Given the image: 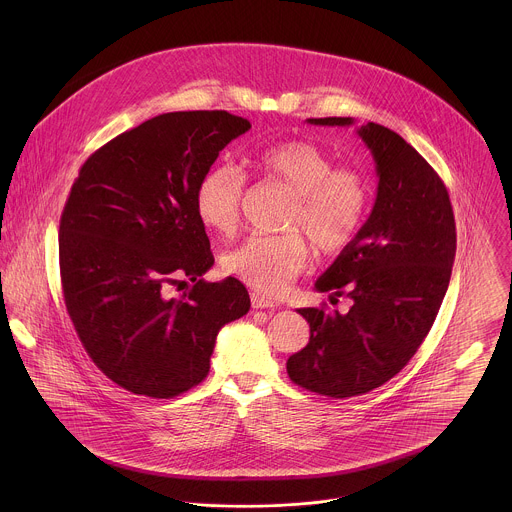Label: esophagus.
Masks as SVG:
<instances>
[{
  "mask_svg": "<svg viewBox=\"0 0 512 512\" xmlns=\"http://www.w3.org/2000/svg\"><path fill=\"white\" fill-rule=\"evenodd\" d=\"M250 297H252V307L254 309H274V307H278V303L274 299H270V297H266L262 293L254 292Z\"/></svg>",
  "mask_w": 512,
  "mask_h": 512,
  "instance_id": "obj_1",
  "label": "esophagus"
}]
</instances>
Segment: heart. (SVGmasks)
I'll list each match as a JSON object with an SVG mask.
<instances>
[{
	"mask_svg": "<svg viewBox=\"0 0 512 512\" xmlns=\"http://www.w3.org/2000/svg\"><path fill=\"white\" fill-rule=\"evenodd\" d=\"M264 181L292 193L284 234H254L226 254L224 270L258 292H286L309 262V243L319 256L341 254L361 230L368 189L361 173L333 167V159L313 142L288 140L252 157ZM244 173L232 163L211 167L195 191L201 222L232 234L240 222ZM308 243L305 245L304 242Z\"/></svg>",
	"mask_w": 512,
	"mask_h": 512,
	"instance_id": "1",
	"label": "heart"
}]
</instances>
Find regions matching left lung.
<instances>
[{
    "label": "left lung",
    "mask_w": 512,
    "mask_h": 512,
    "mask_svg": "<svg viewBox=\"0 0 512 512\" xmlns=\"http://www.w3.org/2000/svg\"><path fill=\"white\" fill-rule=\"evenodd\" d=\"M315 126H351L353 118H309ZM359 136L370 149L378 193L355 240L315 282L317 292L353 299L337 309H297L309 343L288 359L305 390L331 398L370 392L416 355L438 315L455 258L449 193L434 167L396 132L368 122Z\"/></svg>",
    "instance_id": "8db88e82"
}]
</instances>
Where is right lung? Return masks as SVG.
<instances>
[{"label": "right lung", "instance_id": "1", "mask_svg": "<svg viewBox=\"0 0 512 512\" xmlns=\"http://www.w3.org/2000/svg\"><path fill=\"white\" fill-rule=\"evenodd\" d=\"M250 130L226 110L169 112L96 149L59 226V266L76 335L112 382L173 398L203 382L220 327L250 309L242 282H205L215 264L195 191L220 149ZM192 286L169 298V285Z\"/></svg>", "mask_w": 512, "mask_h": 512}]
</instances>
